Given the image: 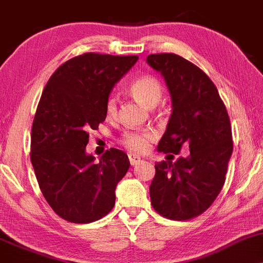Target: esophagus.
I'll list each match as a JSON object with an SVG mask.
<instances>
[{
  "instance_id": "obj_1",
  "label": "esophagus",
  "mask_w": 263,
  "mask_h": 263,
  "mask_svg": "<svg viewBox=\"0 0 263 263\" xmlns=\"http://www.w3.org/2000/svg\"><path fill=\"white\" fill-rule=\"evenodd\" d=\"M128 159H129V164H131V165H137V164L141 162V158L138 156H136V154H129Z\"/></svg>"
}]
</instances>
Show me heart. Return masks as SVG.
<instances>
[{"label": "heart", "mask_w": 263, "mask_h": 263, "mask_svg": "<svg viewBox=\"0 0 263 263\" xmlns=\"http://www.w3.org/2000/svg\"><path fill=\"white\" fill-rule=\"evenodd\" d=\"M132 97L144 107L152 109L159 103L163 96V87L156 77L142 76L132 82L129 85ZM105 114L107 118H114L118 114V99L115 96H109L105 103ZM152 140L149 132H127L123 135L122 143L131 152L142 153L147 149L148 143Z\"/></svg>", "instance_id": "1"}]
</instances>
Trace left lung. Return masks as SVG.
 Instances as JSON below:
<instances>
[{"label":"left lung","instance_id":"obj_1","mask_svg":"<svg viewBox=\"0 0 263 263\" xmlns=\"http://www.w3.org/2000/svg\"><path fill=\"white\" fill-rule=\"evenodd\" d=\"M147 63L163 76L172 115L158 152L190 154L176 162L156 163L149 186L152 205L173 220L200 216L222 190L233 153L232 126L216 85L194 63L175 53H154Z\"/></svg>","mask_w":263,"mask_h":263}]
</instances>
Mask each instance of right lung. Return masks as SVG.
Here are the masks:
<instances>
[{"label": "right lung", "instance_id": "1", "mask_svg": "<svg viewBox=\"0 0 263 263\" xmlns=\"http://www.w3.org/2000/svg\"><path fill=\"white\" fill-rule=\"evenodd\" d=\"M138 56L87 52L53 72L41 94L31 127L30 160L47 203L71 223L96 222L115 204V190L127 173L125 152L110 148L94 163L87 154L90 129L106 118L114 85Z\"/></svg>", "mask_w": 263, "mask_h": 263}]
</instances>
